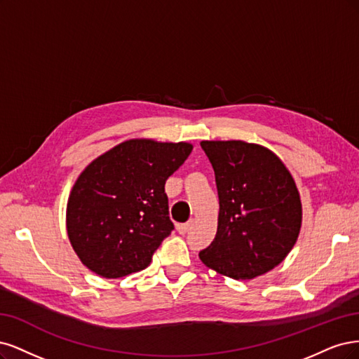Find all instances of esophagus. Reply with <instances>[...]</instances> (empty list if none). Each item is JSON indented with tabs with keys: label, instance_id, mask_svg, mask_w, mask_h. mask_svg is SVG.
<instances>
[{
	"label": "esophagus",
	"instance_id": "obj_1",
	"mask_svg": "<svg viewBox=\"0 0 359 359\" xmlns=\"http://www.w3.org/2000/svg\"><path fill=\"white\" fill-rule=\"evenodd\" d=\"M191 226H192V221H189V222H187V224H180V225H177L179 234H187L188 231L191 229Z\"/></svg>",
	"mask_w": 359,
	"mask_h": 359
}]
</instances>
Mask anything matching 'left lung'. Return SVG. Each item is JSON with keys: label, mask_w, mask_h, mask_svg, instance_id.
Here are the masks:
<instances>
[{"label": "left lung", "mask_w": 359, "mask_h": 359, "mask_svg": "<svg viewBox=\"0 0 359 359\" xmlns=\"http://www.w3.org/2000/svg\"><path fill=\"white\" fill-rule=\"evenodd\" d=\"M200 144L215 170L219 195L216 236L200 259L236 280L273 270L291 252L302 228V200L291 172L259 144Z\"/></svg>", "instance_id": "8db88e82"}]
</instances>
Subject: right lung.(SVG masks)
<instances>
[{
	"instance_id": "obj_1",
	"label": "right lung",
	"mask_w": 359,
	"mask_h": 359,
	"mask_svg": "<svg viewBox=\"0 0 359 359\" xmlns=\"http://www.w3.org/2000/svg\"><path fill=\"white\" fill-rule=\"evenodd\" d=\"M192 152L189 143L126 140L82 171L67 204V233L83 265L106 279L144 270L175 225L167 179Z\"/></svg>"
}]
</instances>
